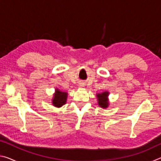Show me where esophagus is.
<instances>
[{
	"instance_id": "34e87169",
	"label": "esophagus",
	"mask_w": 161,
	"mask_h": 161,
	"mask_svg": "<svg viewBox=\"0 0 161 161\" xmlns=\"http://www.w3.org/2000/svg\"><path fill=\"white\" fill-rule=\"evenodd\" d=\"M80 86H81H81H82V85H81V84H80Z\"/></svg>"
}]
</instances>
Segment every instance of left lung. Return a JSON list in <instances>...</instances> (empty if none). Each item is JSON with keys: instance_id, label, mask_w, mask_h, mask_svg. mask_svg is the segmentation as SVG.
<instances>
[{"instance_id": "left-lung-1", "label": "left lung", "mask_w": 161, "mask_h": 161, "mask_svg": "<svg viewBox=\"0 0 161 161\" xmlns=\"http://www.w3.org/2000/svg\"><path fill=\"white\" fill-rule=\"evenodd\" d=\"M108 95L109 92L104 91L102 93H97V98L98 105L102 108H107L109 106V100H108Z\"/></svg>"}]
</instances>
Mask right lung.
<instances>
[{"instance_id":"1","label":"right lung","mask_w":161,"mask_h":161,"mask_svg":"<svg viewBox=\"0 0 161 161\" xmlns=\"http://www.w3.org/2000/svg\"><path fill=\"white\" fill-rule=\"evenodd\" d=\"M68 93L66 92L61 91L58 88L55 89V92L53 94V97L52 99V103L55 107H62L67 102Z\"/></svg>"}]
</instances>
